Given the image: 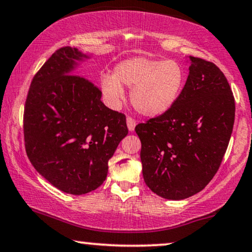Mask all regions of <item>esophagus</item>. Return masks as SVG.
<instances>
[{"label": "esophagus", "instance_id": "obj_1", "mask_svg": "<svg viewBox=\"0 0 252 252\" xmlns=\"http://www.w3.org/2000/svg\"><path fill=\"white\" fill-rule=\"evenodd\" d=\"M135 125H136L135 119L132 118V117H127V127H128L130 132H133L134 128H135Z\"/></svg>", "mask_w": 252, "mask_h": 252}]
</instances>
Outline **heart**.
Instances as JSON below:
<instances>
[{"instance_id":"obj_1","label":"heart","mask_w":252,"mask_h":252,"mask_svg":"<svg viewBox=\"0 0 252 252\" xmlns=\"http://www.w3.org/2000/svg\"><path fill=\"white\" fill-rule=\"evenodd\" d=\"M122 84L133 88L134 107L147 117L161 116L181 96L185 84V69L176 60L134 57L120 62L114 75L100 77V88L107 100L117 105L124 97Z\"/></svg>"}]
</instances>
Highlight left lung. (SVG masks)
Here are the masks:
<instances>
[{"label":"left lung","instance_id":"8db88e82","mask_svg":"<svg viewBox=\"0 0 252 252\" xmlns=\"http://www.w3.org/2000/svg\"><path fill=\"white\" fill-rule=\"evenodd\" d=\"M190 60L175 105L135 127L143 179L154 193L170 200L191 197L212 181L235 120V98L220 68L200 58Z\"/></svg>","mask_w":252,"mask_h":252}]
</instances>
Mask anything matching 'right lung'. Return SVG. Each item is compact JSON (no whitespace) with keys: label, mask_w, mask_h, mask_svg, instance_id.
Listing matches in <instances>:
<instances>
[{"label":"right lung","mask_w":252,"mask_h":252,"mask_svg":"<svg viewBox=\"0 0 252 252\" xmlns=\"http://www.w3.org/2000/svg\"><path fill=\"white\" fill-rule=\"evenodd\" d=\"M86 55L59 48L32 78L23 128L26 155L59 190L86 194L105 181L119 142L128 133L126 116L104 105L102 91L73 74Z\"/></svg>","instance_id":"obj_1"}]
</instances>
